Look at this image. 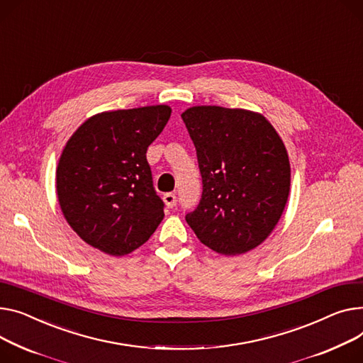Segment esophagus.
Instances as JSON below:
<instances>
[{
  "mask_svg": "<svg viewBox=\"0 0 363 363\" xmlns=\"http://www.w3.org/2000/svg\"><path fill=\"white\" fill-rule=\"evenodd\" d=\"M163 201L167 208H172L177 204V196L174 194V192H167V194L163 196Z\"/></svg>",
  "mask_w": 363,
  "mask_h": 363,
  "instance_id": "esophagus-1",
  "label": "esophagus"
}]
</instances>
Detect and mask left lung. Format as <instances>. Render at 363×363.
<instances>
[{
  "label": "left lung",
  "instance_id": "left-lung-1",
  "mask_svg": "<svg viewBox=\"0 0 363 363\" xmlns=\"http://www.w3.org/2000/svg\"><path fill=\"white\" fill-rule=\"evenodd\" d=\"M197 150L203 194L185 220L200 242L223 254H245L280 220L291 163L284 144L261 113L192 106L182 115Z\"/></svg>",
  "mask_w": 363,
  "mask_h": 363
}]
</instances>
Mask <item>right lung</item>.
<instances>
[{"mask_svg":"<svg viewBox=\"0 0 363 363\" xmlns=\"http://www.w3.org/2000/svg\"><path fill=\"white\" fill-rule=\"evenodd\" d=\"M172 109L93 115L69 137L57 167L62 214L84 242L121 257L147 242L163 219L146 153Z\"/></svg>","mask_w":363,"mask_h":363,"instance_id":"right-lung-1","label":"right lung"}]
</instances>
